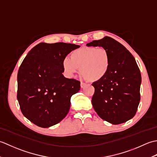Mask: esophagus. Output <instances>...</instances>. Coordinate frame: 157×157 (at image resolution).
<instances>
[{
  "instance_id": "obj_1",
  "label": "esophagus",
  "mask_w": 157,
  "mask_h": 157,
  "mask_svg": "<svg viewBox=\"0 0 157 157\" xmlns=\"http://www.w3.org/2000/svg\"><path fill=\"white\" fill-rule=\"evenodd\" d=\"M86 85V84H85V83H84V82H81V83H80V86H81L82 88H84V86H85Z\"/></svg>"
}]
</instances>
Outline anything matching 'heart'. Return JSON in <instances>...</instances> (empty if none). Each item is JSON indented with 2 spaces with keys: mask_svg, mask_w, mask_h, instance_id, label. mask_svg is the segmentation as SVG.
<instances>
[{
  "mask_svg": "<svg viewBox=\"0 0 157 157\" xmlns=\"http://www.w3.org/2000/svg\"><path fill=\"white\" fill-rule=\"evenodd\" d=\"M111 66V57L103 48L84 47L74 50L70 57L62 61L65 74L71 78L80 68L82 76L90 82L101 80L107 74Z\"/></svg>",
  "mask_w": 157,
  "mask_h": 157,
  "instance_id": "1",
  "label": "heart"
}]
</instances>
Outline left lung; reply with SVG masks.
<instances>
[{
    "label": "left lung",
    "instance_id": "obj_1",
    "mask_svg": "<svg viewBox=\"0 0 157 157\" xmlns=\"http://www.w3.org/2000/svg\"><path fill=\"white\" fill-rule=\"evenodd\" d=\"M86 45L101 46L111 57L107 74L92 84L94 109L100 117L112 124L126 122L134 117L140 101L141 73L134 57L124 46L109 36Z\"/></svg>",
    "mask_w": 157,
    "mask_h": 157
}]
</instances>
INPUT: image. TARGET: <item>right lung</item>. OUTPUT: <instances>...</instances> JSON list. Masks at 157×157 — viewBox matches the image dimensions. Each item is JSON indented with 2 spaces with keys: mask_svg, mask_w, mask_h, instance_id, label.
<instances>
[{
  "mask_svg": "<svg viewBox=\"0 0 157 157\" xmlns=\"http://www.w3.org/2000/svg\"><path fill=\"white\" fill-rule=\"evenodd\" d=\"M79 45L41 42L28 52L17 73V98L26 118L41 128H49L65 117L71 97L80 82L62 74V61Z\"/></svg>",
  "mask_w": 157,
  "mask_h": 157,
  "instance_id": "obj_1",
  "label": "right lung"
}]
</instances>
